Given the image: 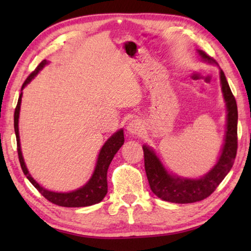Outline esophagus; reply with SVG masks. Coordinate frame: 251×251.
I'll return each mask as SVG.
<instances>
[{
	"mask_svg": "<svg viewBox=\"0 0 251 251\" xmlns=\"http://www.w3.org/2000/svg\"><path fill=\"white\" fill-rule=\"evenodd\" d=\"M143 129H144L143 123L138 120H133L129 123L128 126H127V131H128L130 135L142 134Z\"/></svg>",
	"mask_w": 251,
	"mask_h": 251,
	"instance_id": "obj_1",
	"label": "esophagus"
}]
</instances>
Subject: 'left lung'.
Returning a JSON list of instances; mask_svg holds the SVG:
<instances>
[{"instance_id":"left-lung-1","label":"left lung","mask_w":251,"mask_h":251,"mask_svg":"<svg viewBox=\"0 0 251 251\" xmlns=\"http://www.w3.org/2000/svg\"><path fill=\"white\" fill-rule=\"evenodd\" d=\"M203 61L208 63H217L215 59L202 50H198ZM220 84L227 107L226 136L217 164L208 172L205 176L198 179H189L180 176L171 175L160 163L158 157L151 147L143 146L145 171L151 192L157 197L165 201L175 203H190L201 201L215 192L218 185L223 181L230 171L237 154V122L238 109L235 96L223 70H220Z\"/></svg>"}]
</instances>
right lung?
<instances>
[{"mask_svg": "<svg viewBox=\"0 0 251 251\" xmlns=\"http://www.w3.org/2000/svg\"><path fill=\"white\" fill-rule=\"evenodd\" d=\"M48 64V61L44 59L42 61L35 71L32 72L28 75V77L25 79V82L22 85V90L26 86V85L31 82V80L35 77L36 74L43 69V67ZM21 100H22V93L19 97L18 105L15 107L14 112V130L16 135V143H18V154H19V160L22 167V171L24 175L26 176L27 179L32 182V185L39 190L41 195L48 199L49 201L55 203L57 206L62 207H86L92 206L94 203H97L103 201L105 195L107 194V169L109 167V164L112 159L114 158L118 150L124 144V131L120 129L116 131L112 137L107 139V142L104 144L99 154V158H97V163L95 166V171L93 173V176L91 179L87 181L86 185H84L82 188H78L71 193H55L50 192L42 187L41 185L34 180V178L29 175V173L26 168V165L24 163L22 151H21V144H20V135H19V116H20V107H21Z\"/></svg>", "mask_w": 251, "mask_h": 251, "instance_id": "add662e5", "label": "right lung"}]
</instances>
